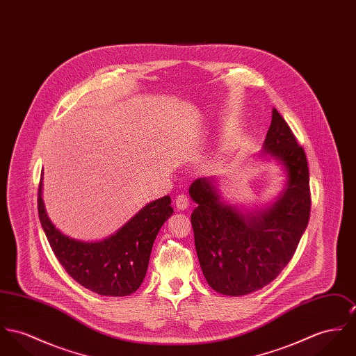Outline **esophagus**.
I'll use <instances>...</instances> for the list:
<instances>
[{"mask_svg":"<svg viewBox=\"0 0 356 356\" xmlns=\"http://www.w3.org/2000/svg\"><path fill=\"white\" fill-rule=\"evenodd\" d=\"M175 202H176V207H177L179 210H186V209L188 207V204H190L188 196H187V195H184V193H181V195H177Z\"/></svg>","mask_w":356,"mask_h":356,"instance_id":"obj_1","label":"esophagus"}]
</instances>
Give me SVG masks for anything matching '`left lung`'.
<instances>
[{
  "mask_svg": "<svg viewBox=\"0 0 356 356\" xmlns=\"http://www.w3.org/2000/svg\"><path fill=\"white\" fill-rule=\"evenodd\" d=\"M256 157L274 160L284 173L283 188L271 204L257 209L230 204L214 177L196 179L190 187L197 204L191 223L200 268L209 286L223 296H245L271 283L291 260L309 222L306 156L275 108Z\"/></svg>",
  "mask_w": 356,
  "mask_h": 356,
  "instance_id": "left-lung-1",
  "label": "left lung"
}]
</instances>
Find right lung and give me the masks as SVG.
Returning <instances> with one entry per match:
<instances>
[{"label": "right lung", "instance_id": "obj_1", "mask_svg": "<svg viewBox=\"0 0 356 356\" xmlns=\"http://www.w3.org/2000/svg\"><path fill=\"white\" fill-rule=\"evenodd\" d=\"M42 180L38 193L39 219L66 273L85 289L100 296L124 297L136 293L147 271L153 243L173 213L169 195L147 203L110 237L100 241H81L55 227L42 197Z\"/></svg>", "mask_w": 356, "mask_h": 356}]
</instances>
